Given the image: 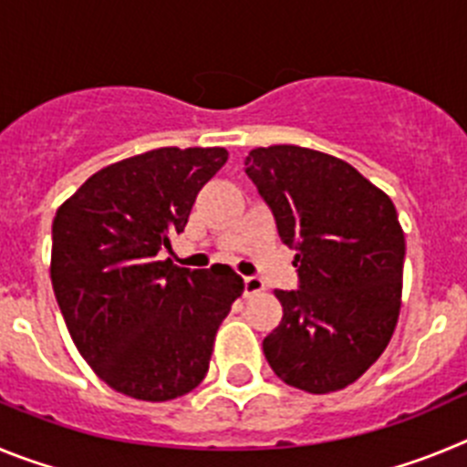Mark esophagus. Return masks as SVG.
Wrapping results in <instances>:
<instances>
[{
    "label": "esophagus",
    "instance_id": "1",
    "mask_svg": "<svg viewBox=\"0 0 467 467\" xmlns=\"http://www.w3.org/2000/svg\"><path fill=\"white\" fill-rule=\"evenodd\" d=\"M243 285H245V292H243L245 296H254V295H259V292L264 290L262 280L253 278V275H247V278L243 280Z\"/></svg>",
    "mask_w": 467,
    "mask_h": 467
}]
</instances>
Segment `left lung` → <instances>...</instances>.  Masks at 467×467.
<instances>
[{
  "label": "left lung",
  "instance_id": "obj_1",
  "mask_svg": "<svg viewBox=\"0 0 467 467\" xmlns=\"http://www.w3.org/2000/svg\"><path fill=\"white\" fill-rule=\"evenodd\" d=\"M295 247L299 290H275L278 327L264 356L287 386L341 390L379 360L402 306L404 231L393 201L356 168L323 151L274 144L245 159Z\"/></svg>",
  "mask_w": 467,
  "mask_h": 467
}]
</instances>
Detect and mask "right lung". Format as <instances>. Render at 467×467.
Masks as SVG:
<instances>
[{
    "instance_id": "1",
    "label": "right lung",
    "mask_w": 467,
    "mask_h": 467,
    "mask_svg": "<svg viewBox=\"0 0 467 467\" xmlns=\"http://www.w3.org/2000/svg\"><path fill=\"white\" fill-rule=\"evenodd\" d=\"M224 147H161L90 175L53 220L51 283L74 346L117 393L166 402L203 381L214 334L245 285L159 259L182 234Z\"/></svg>"
}]
</instances>
